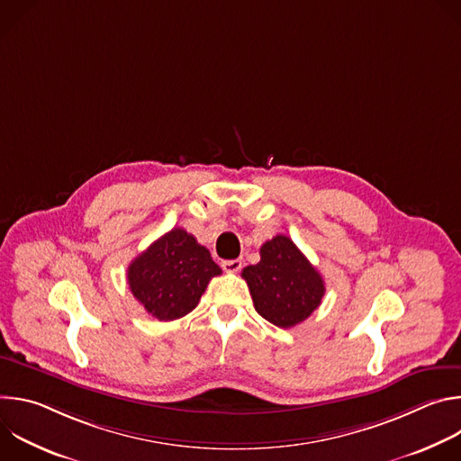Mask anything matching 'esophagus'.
<instances>
[{
    "label": "esophagus",
    "mask_w": 461,
    "mask_h": 461,
    "mask_svg": "<svg viewBox=\"0 0 461 461\" xmlns=\"http://www.w3.org/2000/svg\"><path fill=\"white\" fill-rule=\"evenodd\" d=\"M242 268V260L240 258H233V260H222V270L226 274H237Z\"/></svg>",
    "instance_id": "obj_1"
}]
</instances>
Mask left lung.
<instances>
[{"label": "left lung", "instance_id": "left-lung-1", "mask_svg": "<svg viewBox=\"0 0 461 461\" xmlns=\"http://www.w3.org/2000/svg\"><path fill=\"white\" fill-rule=\"evenodd\" d=\"M255 310L279 328H292L319 308L324 281L286 235L260 246V260L242 270Z\"/></svg>", "mask_w": 461, "mask_h": 461}]
</instances>
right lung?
I'll return each instance as SVG.
<instances>
[{"instance_id":"obj_1","label":"right lung","mask_w":461,"mask_h":461,"mask_svg":"<svg viewBox=\"0 0 461 461\" xmlns=\"http://www.w3.org/2000/svg\"><path fill=\"white\" fill-rule=\"evenodd\" d=\"M210 251L182 228H173L127 268L131 294L158 321H173L199 304L208 283L221 276Z\"/></svg>"}]
</instances>
